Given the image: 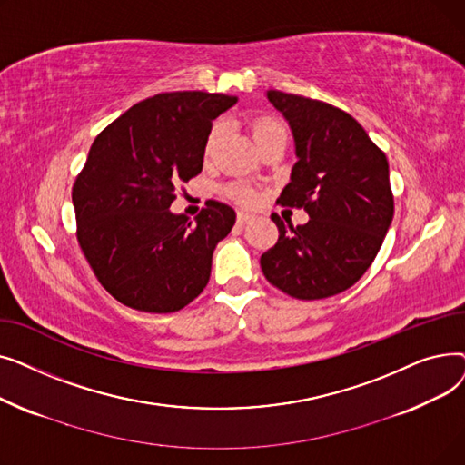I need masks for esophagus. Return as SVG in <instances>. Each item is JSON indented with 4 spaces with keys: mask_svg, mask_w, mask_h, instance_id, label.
<instances>
[{
    "mask_svg": "<svg viewBox=\"0 0 465 465\" xmlns=\"http://www.w3.org/2000/svg\"><path fill=\"white\" fill-rule=\"evenodd\" d=\"M252 220H254V214H251V213H245V211L237 213V223L239 224H249V223H252Z\"/></svg>",
    "mask_w": 465,
    "mask_h": 465,
    "instance_id": "esophagus-1",
    "label": "esophagus"
}]
</instances>
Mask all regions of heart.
Segmentation results:
<instances>
[{
    "label": "heart",
    "instance_id": "b5f03b06",
    "mask_svg": "<svg viewBox=\"0 0 465 465\" xmlns=\"http://www.w3.org/2000/svg\"><path fill=\"white\" fill-rule=\"evenodd\" d=\"M275 130H284L281 122H277L273 118H262L254 124V137H256V141H260L263 135L272 134ZM220 137H223V122H216V124L211 128L207 139H205V154L207 156L216 149V144L220 143ZM230 193L233 195L235 200H239L242 203L256 202V192L249 186H232Z\"/></svg>",
    "mask_w": 465,
    "mask_h": 465
}]
</instances>
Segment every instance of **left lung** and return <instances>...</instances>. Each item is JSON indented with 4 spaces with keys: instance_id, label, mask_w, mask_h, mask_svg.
<instances>
[{
    "instance_id": "obj_1",
    "label": "left lung",
    "mask_w": 465,
    "mask_h": 465,
    "mask_svg": "<svg viewBox=\"0 0 465 465\" xmlns=\"http://www.w3.org/2000/svg\"><path fill=\"white\" fill-rule=\"evenodd\" d=\"M267 100L288 120L298 156L277 203L303 207L309 223L294 228L272 214L279 239L262 272L292 298L341 294L370 270L392 224L388 160L345 111L279 90Z\"/></svg>"
}]
</instances>
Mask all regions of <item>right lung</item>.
Returning <instances> with one entry per match:
<instances>
[{"label":"right lung","mask_w":465,"mask_h":465,"mask_svg":"<svg viewBox=\"0 0 465 465\" xmlns=\"http://www.w3.org/2000/svg\"><path fill=\"white\" fill-rule=\"evenodd\" d=\"M235 104V95L200 90L156 94L94 139L71 198L79 245L116 302L175 312L207 286L235 211L209 200L192 223L169 207L179 183L202 173L213 120Z\"/></svg>","instance_id":"add662e5"}]
</instances>
